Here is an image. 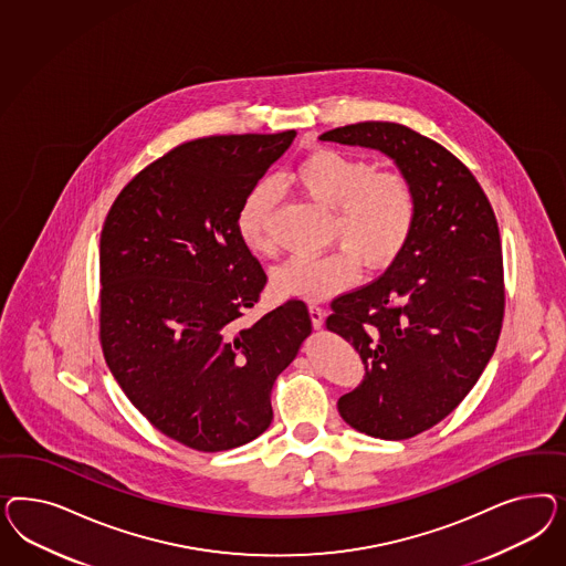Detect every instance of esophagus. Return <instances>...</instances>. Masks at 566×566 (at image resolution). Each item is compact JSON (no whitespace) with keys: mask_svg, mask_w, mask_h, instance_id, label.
Returning a JSON list of instances; mask_svg holds the SVG:
<instances>
[{"mask_svg":"<svg viewBox=\"0 0 566 566\" xmlns=\"http://www.w3.org/2000/svg\"><path fill=\"white\" fill-rule=\"evenodd\" d=\"M308 313H311V322H313V327L324 326V317H326V313H324V308L317 307V305H311L308 307Z\"/></svg>","mask_w":566,"mask_h":566,"instance_id":"obj_1","label":"esophagus"}]
</instances>
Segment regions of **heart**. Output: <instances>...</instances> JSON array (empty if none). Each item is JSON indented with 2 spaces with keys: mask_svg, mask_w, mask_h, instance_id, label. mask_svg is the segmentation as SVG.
<instances>
[{
  "mask_svg": "<svg viewBox=\"0 0 566 566\" xmlns=\"http://www.w3.org/2000/svg\"><path fill=\"white\" fill-rule=\"evenodd\" d=\"M289 180L332 209L327 239L340 244L322 255H292L280 263L272 284L282 296L324 301L357 280L359 261L369 270L386 268L411 239L417 195L400 171L376 170L357 155L317 149L292 168ZM275 201L274 182L261 180L240 203V239L253 253L275 251Z\"/></svg>",
  "mask_w": 566,
  "mask_h": 566,
  "instance_id": "obj_1",
  "label": "heart"
}]
</instances>
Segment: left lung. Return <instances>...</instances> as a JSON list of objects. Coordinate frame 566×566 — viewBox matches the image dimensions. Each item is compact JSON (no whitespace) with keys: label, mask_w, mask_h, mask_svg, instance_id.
<instances>
[{"label":"left lung","mask_w":566,"mask_h":566,"mask_svg":"<svg viewBox=\"0 0 566 566\" xmlns=\"http://www.w3.org/2000/svg\"><path fill=\"white\" fill-rule=\"evenodd\" d=\"M319 138L388 155L417 195L405 251L377 280L334 298L326 319L365 365V379L338 400L340 417L360 433L407 440L454 411L496 350V216L461 159L402 124L359 122Z\"/></svg>","instance_id":"obj_1"}]
</instances>
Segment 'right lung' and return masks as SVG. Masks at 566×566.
<instances>
[{"label": "right lung", "mask_w": 566, "mask_h": 566, "mask_svg": "<svg viewBox=\"0 0 566 566\" xmlns=\"http://www.w3.org/2000/svg\"><path fill=\"white\" fill-rule=\"evenodd\" d=\"M294 137L178 145L138 171L103 223V357L140 415L192 450H230L270 428L275 377L311 334L298 298L242 322L268 275L240 239V203Z\"/></svg>", "instance_id": "1"}]
</instances>
